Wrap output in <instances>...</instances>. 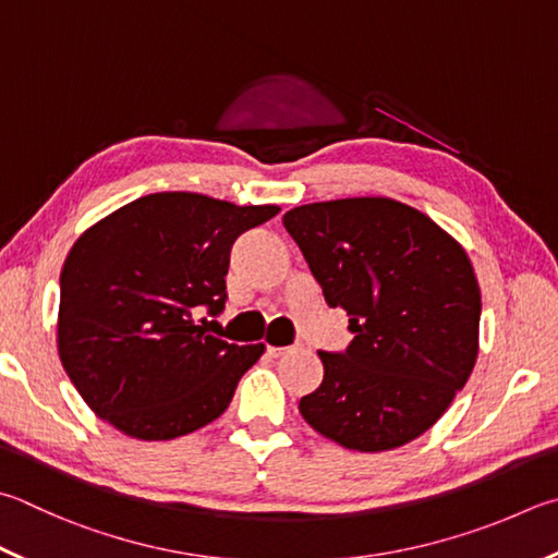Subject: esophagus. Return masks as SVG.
I'll return each mask as SVG.
<instances>
[{
  "mask_svg": "<svg viewBox=\"0 0 558 558\" xmlns=\"http://www.w3.org/2000/svg\"><path fill=\"white\" fill-rule=\"evenodd\" d=\"M292 351V347H268V353L272 359H280V356H286V353H290Z\"/></svg>",
  "mask_w": 558,
  "mask_h": 558,
  "instance_id": "obj_1",
  "label": "esophagus"
}]
</instances>
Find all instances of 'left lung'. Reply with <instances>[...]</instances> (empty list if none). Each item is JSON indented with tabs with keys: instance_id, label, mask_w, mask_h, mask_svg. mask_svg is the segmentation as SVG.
<instances>
[{
	"instance_id": "8db88e82",
	"label": "left lung",
	"mask_w": 558,
	"mask_h": 558,
	"mask_svg": "<svg viewBox=\"0 0 558 558\" xmlns=\"http://www.w3.org/2000/svg\"><path fill=\"white\" fill-rule=\"evenodd\" d=\"M282 225L353 333L347 351H319L324 380L300 400L302 417L353 451L417 439L478 356L481 288L463 246L390 197L314 202Z\"/></svg>"
}]
</instances>
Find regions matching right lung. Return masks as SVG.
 <instances>
[{
	"label": "right lung",
	"instance_id": "right-lung-1",
	"mask_svg": "<svg viewBox=\"0 0 558 558\" xmlns=\"http://www.w3.org/2000/svg\"><path fill=\"white\" fill-rule=\"evenodd\" d=\"M278 211L156 192L75 241L60 272L58 353L97 417L126 437L166 441L229 408L266 347L211 337L195 314L225 310L231 246Z\"/></svg>",
	"mask_w": 558,
	"mask_h": 558
}]
</instances>
